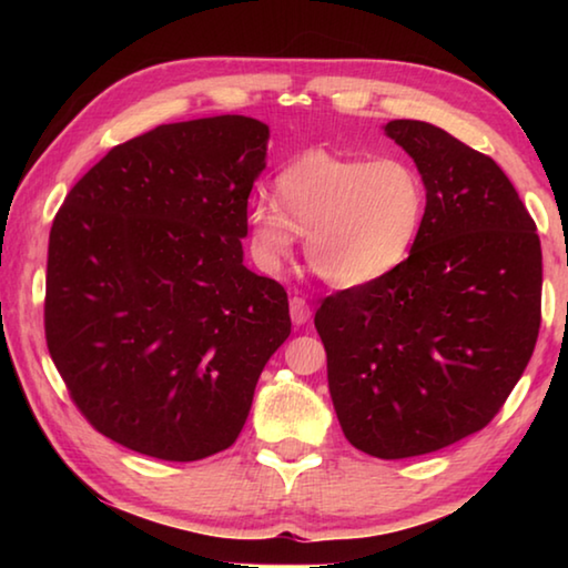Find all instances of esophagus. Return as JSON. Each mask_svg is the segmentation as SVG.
<instances>
[{"mask_svg": "<svg viewBox=\"0 0 568 568\" xmlns=\"http://www.w3.org/2000/svg\"><path fill=\"white\" fill-rule=\"evenodd\" d=\"M291 318L295 325H305L311 321V305L305 303V297H291Z\"/></svg>", "mask_w": 568, "mask_h": 568, "instance_id": "obj_1", "label": "esophagus"}]
</instances>
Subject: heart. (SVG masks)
<instances>
[{
    "label": "heart",
    "instance_id": "1",
    "mask_svg": "<svg viewBox=\"0 0 568 568\" xmlns=\"http://www.w3.org/2000/svg\"><path fill=\"white\" fill-rule=\"evenodd\" d=\"M275 205L247 210L257 267L277 273L305 235V261L331 287L383 281L408 261L428 207L420 172L400 158H341L311 150L277 172Z\"/></svg>",
    "mask_w": 568,
    "mask_h": 568
}]
</instances>
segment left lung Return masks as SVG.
Masks as SVG:
<instances>
[{
  "mask_svg": "<svg viewBox=\"0 0 568 568\" xmlns=\"http://www.w3.org/2000/svg\"><path fill=\"white\" fill-rule=\"evenodd\" d=\"M428 190L418 243L383 281L325 297L315 328L351 444L434 454L491 423L541 325V243L511 180L436 124L390 120Z\"/></svg>",
  "mask_w": 568,
  "mask_h": 568,
  "instance_id": "1",
  "label": "left lung"
}]
</instances>
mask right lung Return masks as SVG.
<instances>
[{"mask_svg":"<svg viewBox=\"0 0 568 568\" xmlns=\"http://www.w3.org/2000/svg\"><path fill=\"white\" fill-rule=\"evenodd\" d=\"M267 138L243 114L160 124L64 197L47 255V348L114 444L200 460L243 430L291 335L285 287L243 265Z\"/></svg>","mask_w":568,"mask_h":568,"instance_id":"add662e5","label":"right lung"}]
</instances>
